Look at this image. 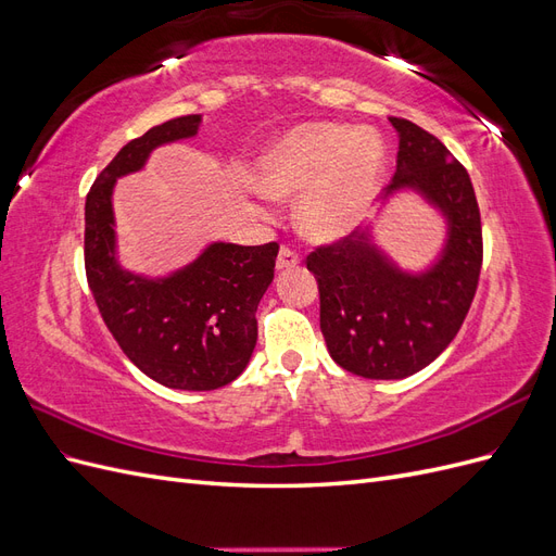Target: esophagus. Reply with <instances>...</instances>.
<instances>
[{
  "mask_svg": "<svg viewBox=\"0 0 556 556\" xmlns=\"http://www.w3.org/2000/svg\"><path fill=\"white\" fill-rule=\"evenodd\" d=\"M301 262V257H299V252L294 250V248H290V245H282L280 248V252H278V260H276V266L280 268H292V266H296Z\"/></svg>",
  "mask_w": 556,
  "mask_h": 556,
  "instance_id": "esophagus-1",
  "label": "esophagus"
}]
</instances>
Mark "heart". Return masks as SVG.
<instances>
[{"label":"heart","instance_id":"1","mask_svg":"<svg viewBox=\"0 0 556 556\" xmlns=\"http://www.w3.org/2000/svg\"><path fill=\"white\" fill-rule=\"evenodd\" d=\"M384 180V148L376 131L341 123H304L266 146L257 162L260 192L296 197L299 229L313 241L355 231L374 208Z\"/></svg>","mask_w":556,"mask_h":556}]
</instances>
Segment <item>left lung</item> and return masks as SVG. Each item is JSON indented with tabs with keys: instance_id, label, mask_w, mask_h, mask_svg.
<instances>
[{
	"instance_id": "8db88e82",
	"label": "left lung",
	"mask_w": 556,
	"mask_h": 556,
	"mask_svg": "<svg viewBox=\"0 0 556 556\" xmlns=\"http://www.w3.org/2000/svg\"><path fill=\"white\" fill-rule=\"evenodd\" d=\"M390 123L399 153L384 197L413 190L441 211L447 239L439 260L419 274L403 271L371 231H352L306 257L331 359L371 380L408 378L441 355L464 325L482 266L480 208L468 172L433 134L403 117Z\"/></svg>"
}]
</instances>
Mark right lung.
<instances>
[{
	"label": "right lung",
	"mask_w": 556,
	"mask_h": 556,
	"mask_svg": "<svg viewBox=\"0 0 556 556\" xmlns=\"http://www.w3.org/2000/svg\"><path fill=\"white\" fill-rule=\"evenodd\" d=\"M201 115H182L129 141L86 199V274L97 308L129 362L172 390L208 392L237 380L257 343V306L274 280L278 243H211L172 276L125 271L115 257L113 188L143 169L157 146L190 139Z\"/></svg>",
	"instance_id": "1"
}]
</instances>
